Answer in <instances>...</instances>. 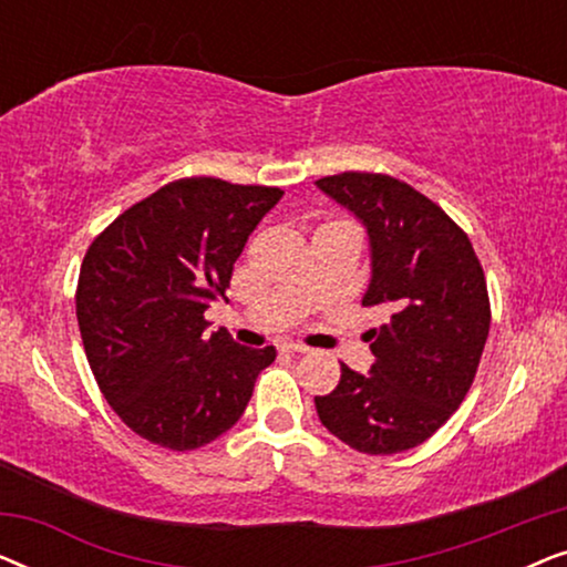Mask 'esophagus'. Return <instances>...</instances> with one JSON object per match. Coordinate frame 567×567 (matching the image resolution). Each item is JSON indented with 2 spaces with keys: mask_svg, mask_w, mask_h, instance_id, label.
I'll use <instances>...</instances> for the list:
<instances>
[{
  "mask_svg": "<svg viewBox=\"0 0 567 567\" xmlns=\"http://www.w3.org/2000/svg\"><path fill=\"white\" fill-rule=\"evenodd\" d=\"M281 351H286V353H309V348L305 343H284Z\"/></svg>",
  "mask_w": 567,
  "mask_h": 567,
  "instance_id": "1",
  "label": "esophagus"
}]
</instances>
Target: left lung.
<instances>
[{
	"instance_id": "8db88e82",
	"label": "left lung",
	"mask_w": 567,
	"mask_h": 567,
	"mask_svg": "<svg viewBox=\"0 0 567 567\" xmlns=\"http://www.w3.org/2000/svg\"><path fill=\"white\" fill-rule=\"evenodd\" d=\"M317 185L367 224L371 284L363 307H386L371 330L369 374L340 363V382L315 398L332 436L384 456L431 439L467 398L491 330V297L467 231L405 181L340 173Z\"/></svg>"
}]
</instances>
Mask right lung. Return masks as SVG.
<instances>
[{"mask_svg":"<svg viewBox=\"0 0 567 567\" xmlns=\"http://www.w3.org/2000/svg\"><path fill=\"white\" fill-rule=\"evenodd\" d=\"M270 185L181 177L113 219L84 252L76 322L105 400L136 436L193 452L243 417L276 348H243L204 312L227 299Z\"/></svg>","mask_w":567,"mask_h":567,"instance_id":"obj_1","label":"right lung"}]
</instances>
